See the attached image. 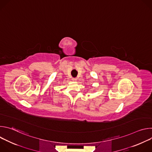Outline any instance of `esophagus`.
Segmentation results:
<instances>
[{"label":"esophagus","mask_w":152,"mask_h":152,"mask_svg":"<svg viewBox=\"0 0 152 152\" xmlns=\"http://www.w3.org/2000/svg\"><path fill=\"white\" fill-rule=\"evenodd\" d=\"M72 80H73V81H76V80H77V79L75 78V77H73V78H72Z\"/></svg>","instance_id":"esophagus-1"}]
</instances>
